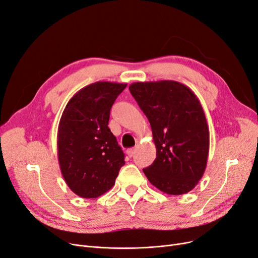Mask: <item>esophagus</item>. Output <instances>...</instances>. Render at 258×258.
I'll return each mask as SVG.
<instances>
[{
  "label": "esophagus",
  "instance_id": "34e87169",
  "mask_svg": "<svg viewBox=\"0 0 258 258\" xmlns=\"http://www.w3.org/2000/svg\"><path fill=\"white\" fill-rule=\"evenodd\" d=\"M135 153H136V148H130V149L127 150V154H128L130 158H132L133 156H135Z\"/></svg>",
  "mask_w": 258,
  "mask_h": 258
}]
</instances>
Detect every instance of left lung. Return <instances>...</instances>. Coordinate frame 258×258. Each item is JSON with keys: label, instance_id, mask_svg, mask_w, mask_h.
<instances>
[{"label": "left lung", "instance_id": "8db88e82", "mask_svg": "<svg viewBox=\"0 0 258 258\" xmlns=\"http://www.w3.org/2000/svg\"><path fill=\"white\" fill-rule=\"evenodd\" d=\"M130 93L147 116L157 158L143 171L163 192L183 195L202 178L209 157L210 131L194 92L178 81L135 82Z\"/></svg>", "mask_w": 258, "mask_h": 258}]
</instances>
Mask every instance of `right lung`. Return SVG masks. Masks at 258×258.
I'll return each instance as SVG.
<instances>
[{"label":"right lung","instance_id":"obj_1","mask_svg":"<svg viewBox=\"0 0 258 258\" xmlns=\"http://www.w3.org/2000/svg\"><path fill=\"white\" fill-rule=\"evenodd\" d=\"M126 84L97 81L79 90L61 115L57 148L60 170L71 190L97 198L115 183L125 154L108 127L110 110Z\"/></svg>","mask_w":258,"mask_h":258}]
</instances>
